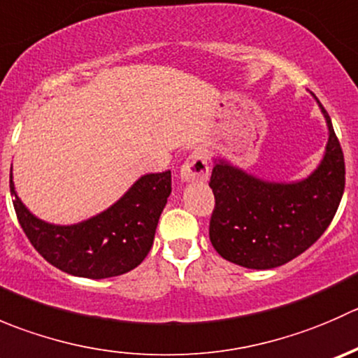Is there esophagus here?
I'll return each mask as SVG.
<instances>
[{"mask_svg":"<svg viewBox=\"0 0 358 358\" xmlns=\"http://www.w3.org/2000/svg\"><path fill=\"white\" fill-rule=\"evenodd\" d=\"M183 182H206L209 176V162L204 150L197 149L190 154L180 169Z\"/></svg>","mask_w":358,"mask_h":358,"instance_id":"esophagus-1","label":"esophagus"}]
</instances>
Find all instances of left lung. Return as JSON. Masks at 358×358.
<instances>
[{"label": "left lung", "instance_id": "8db88e82", "mask_svg": "<svg viewBox=\"0 0 358 358\" xmlns=\"http://www.w3.org/2000/svg\"><path fill=\"white\" fill-rule=\"evenodd\" d=\"M317 103L329 138L306 178L270 182L215 159L209 241L222 258L246 268H275L306 251L333 222L345 190V159L329 114Z\"/></svg>", "mask_w": 358, "mask_h": 358}]
</instances>
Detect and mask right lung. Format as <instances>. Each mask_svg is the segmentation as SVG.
<instances>
[{
  "label": "right lung",
  "mask_w": 358,
  "mask_h": 358,
  "mask_svg": "<svg viewBox=\"0 0 358 358\" xmlns=\"http://www.w3.org/2000/svg\"><path fill=\"white\" fill-rule=\"evenodd\" d=\"M10 192L20 227L46 262L71 275L107 279L129 272L149 255L171 194V171L140 176L106 211L74 225H55L32 215L17 196L12 171Z\"/></svg>",
  "instance_id": "add662e5"
}]
</instances>
